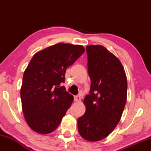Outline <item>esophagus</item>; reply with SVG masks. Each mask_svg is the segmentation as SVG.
Listing matches in <instances>:
<instances>
[{"label": "esophagus", "mask_w": 151, "mask_h": 151, "mask_svg": "<svg viewBox=\"0 0 151 151\" xmlns=\"http://www.w3.org/2000/svg\"><path fill=\"white\" fill-rule=\"evenodd\" d=\"M74 101H81V96H74Z\"/></svg>", "instance_id": "1"}]
</instances>
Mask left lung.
I'll return each mask as SVG.
<instances>
[{
	"mask_svg": "<svg viewBox=\"0 0 151 151\" xmlns=\"http://www.w3.org/2000/svg\"><path fill=\"white\" fill-rule=\"evenodd\" d=\"M89 94L84 99L86 112L77 120L78 131L84 139L98 141L108 136L120 121L126 103L127 79L115 55L101 45H89Z\"/></svg>",
	"mask_w": 151,
	"mask_h": 151,
	"instance_id": "left-lung-1",
	"label": "left lung"
}]
</instances>
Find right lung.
<instances>
[{
  "mask_svg": "<svg viewBox=\"0 0 151 151\" xmlns=\"http://www.w3.org/2000/svg\"><path fill=\"white\" fill-rule=\"evenodd\" d=\"M85 50L81 45L58 43L38 52L25 70L20 89L22 112L33 131H55L74 98L62 86L65 72Z\"/></svg>",
  "mask_w": 151,
  "mask_h": 151,
  "instance_id": "obj_1",
  "label": "right lung"
}]
</instances>
